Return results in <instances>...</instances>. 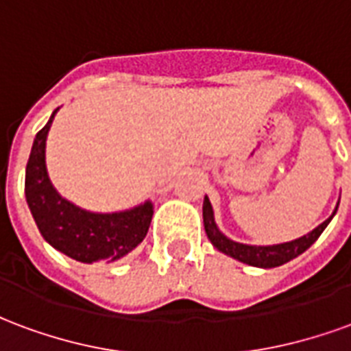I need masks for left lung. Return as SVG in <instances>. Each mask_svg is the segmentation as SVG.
<instances>
[{"label": "left lung", "instance_id": "8db88e82", "mask_svg": "<svg viewBox=\"0 0 351 351\" xmlns=\"http://www.w3.org/2000/svg\"><path fill=\"white\" fill-rule=\"evenodd\" d=\"M337 208H339V203H337ZM337 208L332 210L331 216L324 223H319L316 229H312L306 235L299 237L295 241H289V243L269 244V246L237 243V241H231L229 237L223 235L220 228L216 226L213 205H210V199L206 197V195L205 201H203V223H205L206 237H208V241L213 243L216 250H220L221 254H226V256L237 259L241 263L259 267V269H272V267H280V265L291 261L297 256H301L302 252L308 250L310 246L317 241V237L324 233V229L329 226L332 216L337 214Z\"/></svg>", "mask_w": 351, "mask_h": 351}]
</instances>
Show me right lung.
<instances>
[{
    "label": "right lung",
    "instance_id": "1",
    "mask_svg": "<svg viewBox=\"0 0 351 351\" xmlns=\"http://www.w3.org/2000/svg\"><path fill=\"white\" fill-rule=\"evenodd\" d=\"M34 138L32 154L26 165V201L43 239L80 263H95L128 256L135 246L143 243L152 221L154 203L118 210V213H92L80 208L62 197L47 171V137L54 116Z\"/></svg>",
    "mask_w": 351,
    "mask_h": 351
}]
</instances>
